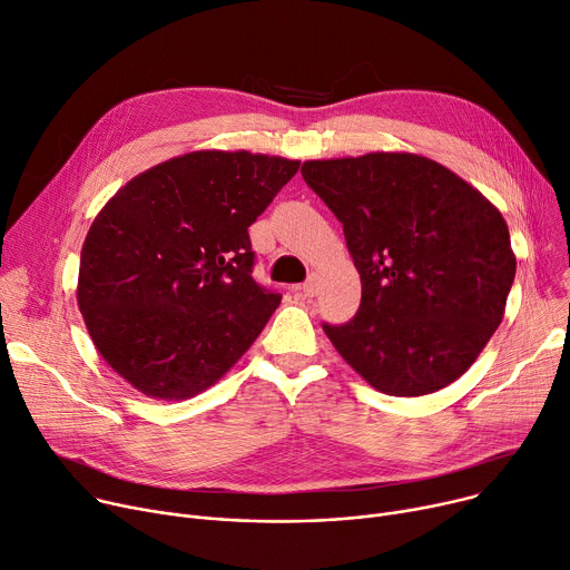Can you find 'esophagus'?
I'll use <instances>...</instances> for the list:
<instances>
[{
	"label": "esophagus",
	"mask_w": 570,
	"mask_h": 570,
	"mask_svg": "<svg viewBox=\"0 0 570 570\" xmlns=\"http://www.w3.org/2000/svg\"><path fill=\"white\" fill-rule=\"evenodd\" d=\"M295 293H297L299 297H314V295H316V277H312L306 284L295 286Z\"/></svg>",
	"instance_id": "34e87169"
}]
</instances>
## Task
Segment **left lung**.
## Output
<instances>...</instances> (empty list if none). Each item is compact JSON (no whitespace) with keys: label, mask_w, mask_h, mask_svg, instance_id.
<instances>
[{"label":"left lung","mask_w":570,"mask_h":570,"mask_svg":"<svg viewBox=\"0 0 570 570\" xmlns=\"http://www.w3.org/2000/svg\"><path fill=\"white\" fill-rule=\"evenodd\" d=\"M302 177L343 223L361 277L356 316L323 325L347 366L400 397L459 380L502 323L515 275L498 206L411 151L304 161Z\"/></svg>","instance_id":"1"}]
</instances>
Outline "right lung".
<instances>
[{
    "label": "right lung",
    "instance_id": "right-lung-1",
    "mask_svg": "<svg viewBox=\"0 0 570 570\" xmlns=\"http://www.w3.org/2000/svg\"><path fill=\"white\" fill-rule=\"evenodd\" d=\"M299 161L197 149L129 179L95 216L77 304L101 358L151 400H188L234 368L282 295L252 277L247 227Z\"/></svg>",
    "mask_w": 570,
    "mask_h": 570
}]
</instances>
